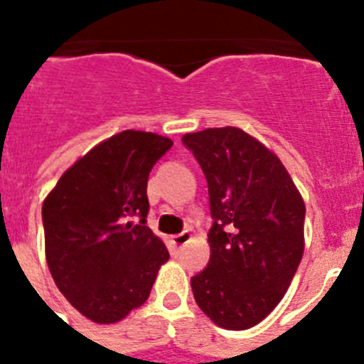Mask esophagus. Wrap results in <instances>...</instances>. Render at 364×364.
<instances>
[{
  "label": "esophagus",
  "mask_w": 364,
  "mask_h": 364,
  "mask_svg": "<svg viewBox=\"0 0 364 364\" xmlns=\"http://www.w3.org/2000/svg\"><path fill=\"white\" fill-rule=\"evenodd\" d=\"M189 239H191V233H189V231H182V233L171 237V242L175 247H182L184 244L189 242Z\"/></svg>",
  "instance_id": "34e87169"
}]
</instances>
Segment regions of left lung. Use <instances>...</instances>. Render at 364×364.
Instances as JSON below:
<instances>
[{
  "mask_svg": "<svg viewBox=\"0 0 364 364\" xmlns=\"http://www.w3.org/2000/svg\"><path fill=\"white\" fill-rule=\"evenodd\" d=\"M208 180L210 262L191 277L215 324L246 330L284 297L304 252L306 208L281 160L237 127L182 136Z\"/></svg>",
  "mask_w": 364,
  "mask_h": 364,
  "instance_id": "left-lung-1",
  "label": "left lung"
}]
</instances>
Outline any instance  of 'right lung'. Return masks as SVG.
<instances>
[{"instance_id":"right-lung-1","label":"right lung","mask_w":364,"mask_h":364,"mask_svg":"<svg viewBox=\"0 0 364 364\" xmlns=\"http://www.w3.org/2000/svg\"><path fill=\"white\" fill-rule=\"evenodd\" d=\"M171 146L154 133L122 131L69 167L45 198L50 275L87 319L117 323L142 306L169 259L146 222L147 178Z\"/></svg>"}]
</instances>
